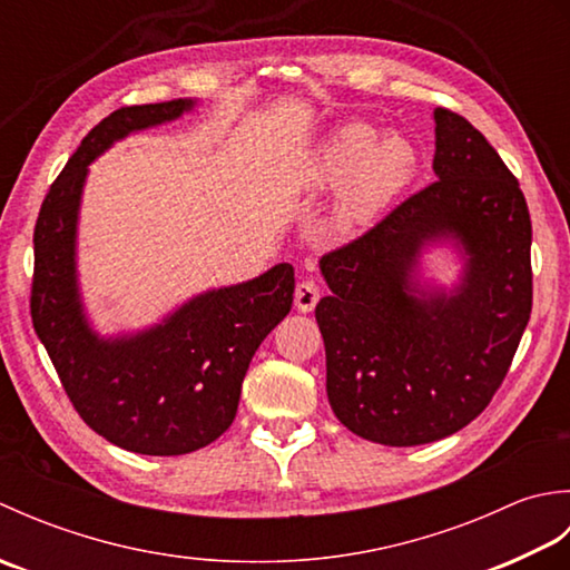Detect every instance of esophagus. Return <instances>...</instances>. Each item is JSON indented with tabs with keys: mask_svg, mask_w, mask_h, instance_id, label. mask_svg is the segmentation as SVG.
Returning a JSON list of instances; mask_svg holds the SVG:
<instances>
[{
	"mask_svg": "<svg viewBox=\"0 0 570 570\" xmlns=\"http://www.w3.org/2000/svg\"><path fill=\"white\" fill-rule=\"evenodd\" d=\"M321 298V288L316 282H311V278H306V282H298L296 284V292H294V304L301 313H311L313 308H316Z\"/></svg>",
	"mask_w": 570,
	"mask_h": 570,
	"instance_id": "1",
	"label": "esophagus"
}]
</instances>
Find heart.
Segmentation results:
<instances>
[{"label": "heart", "instance_id": "obj_1", "mask_svg": "<svg viewBox=\"0 0 570 570\" xmlns=\"http://www.w3.org/2000/svg\"><path fill=\"white\" fill-rule=\"evenodd\" d=\"M421 151L402 131H384L367 122L333 129L308 159V180L335 193V220L362 227L390 208L414 184Z\"/></svg>", "mask_w": 570, "mask_h": 570}]
</instances>
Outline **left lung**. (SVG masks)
<instances>
[{
  "mask_svg": "<svg viewBox=\"0 0 570 570\" xmlns=\"http://www.w3.org/2000/svg\"><path fill=\"white\" fill-rule=\"evenodd\" d=\"M435 184L321 259L316 306L325 390L337 421L382 445L441 441L500 390L531 313V220L524 193L490 141L443 107ZM451 244L453 287L420 274L429 246Z\"/></svg>",
  "mask_w": 570,
  "mask_h": 570,
  "instance_id": "8db88e82",
  "label": "left lung"
}]
</instances>
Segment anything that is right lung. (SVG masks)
<instances>
[{
	"label": "right lung",
	"mask_w": 570,
	"mask_h": 570,
	"mask_svg": "<svg viewBox=\"0 0 570 570\" xmlns=\"http://www.w3.org/2000/svg\"><path fill=\"white\" fill-rule=\"evenodd\" d=\"M198 100L135 105L105 117L48 190L33 229L31 321L72 406L102 439L141 455H184L235 421L262 341L292 311L294 266L188 298L144 331L92 328L78 282L88 166L115 141L190 112Z\"/></svg>",
	"instance_id": "obj_1"
}]
</instances>
